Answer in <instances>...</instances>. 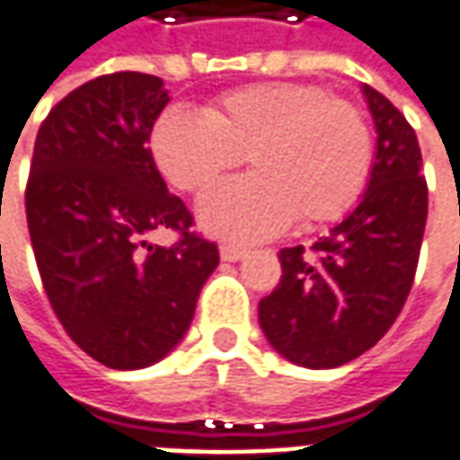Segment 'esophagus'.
I'll use <instances>...</instances> for the list:
<instances>
[{
	"mask_svg": "<svg viewBox=\"0 0 460 460\" xmlns=\"http://www.w3.org/2000/svg\"><path fill=\"white\" fill-rule=\"evenodd\" d=\"M221 260L224 261H239V260H244V254H246V249L244 246H239V244H221Z\"/></svg>",
	"mask_w": 460,
	"mask_h": 460,
	"instance_id": "34e87169",
	"label": "esophagus"
}]
</instances>
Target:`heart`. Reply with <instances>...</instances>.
I'll return each mask as SVG.
<instances>
[{"label": "heart", "instance_id": "heart-1", "mask_svg": "<svg viewBox=\"0 0 460 460\" xmlns=\"http://www.w3.org/2000/svg\"><path fill=\"white\" fill-rule=\"evenodd\" d=\"M160 172L203 193L244 160L254 175L200 200V221L229 239H264L295 216L303 226L336 221L361 196L372 135L354 103L310 84H254L226 91L206 114L170 106L150 135Z\"/></svg>", "mask_w": 460, "mask_h": 460}]
</instances>
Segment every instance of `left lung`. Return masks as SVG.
Instances as JSON below:
<instances>
[{"mask_svg": "<svg viewBox=\"0 0 460 460\" xmlns=\"http://www.w3.org/2000/svg\"><path fill=\"white\" fill-rule=\"evenodd\" d=\"M376 155L358 206L313 244L279 252L282 278L260 300L272 349L308 369H333L369 351L397 321L418 270L428 221L415 129L400 109L364 86Z\"/></svg>", "mask_w": 460, "mask_h": 460, "instance_id": "8db88e82", "label": "left lung"}]
</instances>
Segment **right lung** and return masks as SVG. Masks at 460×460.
<instances>
[{
    "instance_id": "add662e5",
    "label": "right lung",
    "mask_w": 460,
    "mask_h": 460,
    "mask_svg": "<svg viewBox=\"0 0 460 460\" xmlns=\"http://www.w3.org/2000/svg\"><path fill=\"white\" fill-rule=\"evenodd\" d=\"M167 102L157 75H99L58 102L35 139L24 208L42 288L66 333L109 369L167 357L218 264L147 147ZM155 228L181 239L147 245Z\"/></svg>"
}]
</instances>
